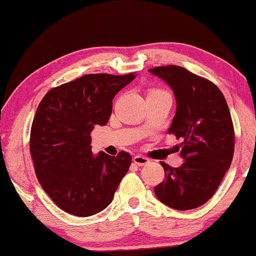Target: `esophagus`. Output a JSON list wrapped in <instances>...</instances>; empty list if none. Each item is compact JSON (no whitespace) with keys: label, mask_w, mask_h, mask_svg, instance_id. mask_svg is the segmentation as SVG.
I'll return each instance as SVG.
<instances>
[{"label":"esophagus","mask_w":256,"mask_h":256,"mask_svg":"<svg viewBox=\"0 0 256 256\" xmlns=\"http://www.w3.org/2000/svg\"><path fill=\"white\" fill-rule=\"evenodd\" d=\"M134 162L136 163V164H138V166H146V164H148V163L150 162V160L148 158H146V156L137 155V156H134Z\"/></svg>","instance_id":"34e87169"}]
</instances>
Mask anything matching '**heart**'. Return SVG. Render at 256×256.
I'll list each match as a JSON object with an SVG mask.
<instances>
[{
  "label": "heart",
  "mask_w": 256,
  "mask_h": 256,
  "mask_svg": "<svg viewBox=\"0 0 256 256\" xmlns=\"http://www.w3.org/2000/svg\"><path fill=\"white\" fill-rule=\"evenodd\" d=\"M155 90H158V89H155Z\"/></svg>",
  "instance_id": "obj_1"
}]
</instances>
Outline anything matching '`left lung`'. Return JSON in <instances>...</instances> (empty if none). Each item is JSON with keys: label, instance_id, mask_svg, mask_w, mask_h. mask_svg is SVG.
Instances as JSON below:
<instances>
[{"label": "left lung", "instance_id": "8db88e82", "mask_svg": "<svg viewBox=\"0 0 256 256\" xmlns=\"http://www.w3.org/2000/svg\"><path fill=\"white\" fill-rule=\"evenodd\" d=\"M164 80L176 98V113L169 128L181 140L184 162L172 168L164 162V180L154 188L160 202L186 211L204 205L214 194L232 164L235 131L224 95L214 83L182 66L149 69Z\"/></svg>", "mask_w": 256, "mask_h": 256}]
</instances>
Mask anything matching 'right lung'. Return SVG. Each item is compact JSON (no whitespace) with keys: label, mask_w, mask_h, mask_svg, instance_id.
Returning a JSON list of instances; mask_svg holds the SVG:
<instances>
[{"label":"right lung","mask_w":256,"mask_h":256,"mask_svg":"<svg viewBox=\"0 0 256 256\" xmlns=\"http://www.w3.org/2000/svg\"><path fill=\"white\" fill-rule=\"evenodd\" d=\"M136 74H88L50 89L30 128V152L36 178L58 208L78 217L98 214L112 202L132 158L92 154L90 134L106 125L112 100Z\"/></svg>","instance_id":"1"}]
</instances>
